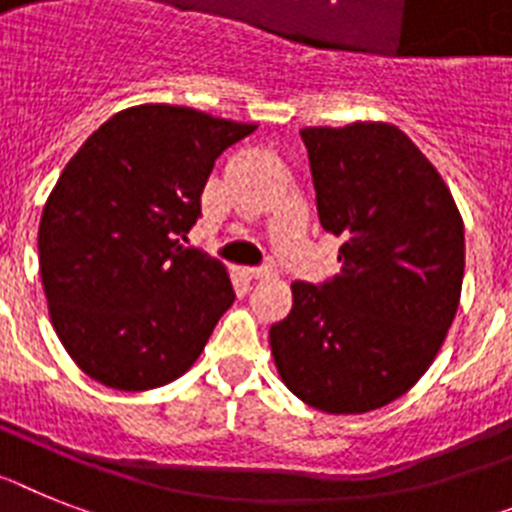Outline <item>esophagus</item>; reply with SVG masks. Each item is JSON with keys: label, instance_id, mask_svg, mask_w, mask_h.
Returning a JSON list of instances; mask_svg holds the SVG:
<instances>
[{"label": "esophagus", "instance_id": "34e87169", "mask_svg": "<svg viewBox=\"0 0 512 512\" xmlns=\"http://www.w3.org/2000/svg\"><path fill=\"white\" fill-rule=\"evenodd\" d=\"M244 276H247L249 281H270L276 273H273L270 268H247L244 270Z\"/></svg>", "mask_w": 512, "mask_h": 512}]
</instances>
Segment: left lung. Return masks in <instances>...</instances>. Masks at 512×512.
I'll return each instance as SVG.
<instances>
[{"mask_svg":"<svg viewBox=\"0 0 512 512\" xmlns=\"http://www.w3.org/2000/svg\"><path fill=\"white\" fill-rule=\"evenodd\" d=\"M322 229L341 270L291 283L270 351L291 393L325 414H367L409 393L458 312L461 210L440 171L390 122L304 127Z\"/></svg>","mask_w":512,"mask_h":512,"instance_id":"left-lung-1","label":"left lung"}]
</instances>
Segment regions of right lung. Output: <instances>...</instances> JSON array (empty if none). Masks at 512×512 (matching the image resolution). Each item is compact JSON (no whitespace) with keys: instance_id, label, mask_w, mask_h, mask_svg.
<instances>
[{"instance_id":"obj_1","label":"right lung","mask_w":512,"mask_h":512,"mask_svg":"<svg viewBox=\"0 0 512 512\" xmlns=\"http://www.w3.org/2000/svg\"><path fill=\"white\" fill-rule=\"evenodd\" d=\"M257 124L169 103L117 111L59 174L38 226L51 325L72 362L114 390L182 377L234 304L226 265L179 236L213 163Z\"/></svg>"}]
</instances>
